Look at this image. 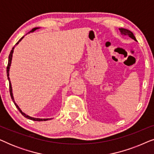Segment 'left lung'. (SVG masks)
I'll return each mask as SVG.
<instances>
[{"mask_svg": "<svg viewBox=\"0 0 154 154\" xmlns=\"http://www.w3.org/2000/svg\"><path fill=\"white\" fill-rule=\"evenodd\" d=\"M119 30H120V31H121V33L122 35H128V36L130 37V38H131L134 39V41H137V40L135 38V37H134V34L130 31L128 30V29H119Z\"/></svg>", "mask_w": 154, "mask_h": 154, "instance_id": "left-lung-1", "label": "left lung"}]
</instances>
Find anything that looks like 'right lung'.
<instances>
[{
  "label": "right lung",
  "mask_w": 154,
  "mask_h": 154,
  "mask_svg": "<svg viewBox=\"0 0 154 154\" xmlns=\"http://www.w3.org/2000/svg\"><path fill=\"white\" fill-rule=\"evenodd\" d=\"M38 27H36V28H33L32 30H31L30 32H33V31H35L36 30V29H38ZM30 32H29V33H30ZM23 38H24V36L23 37H22L20 39V41H19L17 43H16V45H17V44L20 43V42L22 41V39ZM15 45L14 46L13 48H12V50H11V52H10V54H9V58H8V66H7V75H8V81H9V88H10V96H11V98H12V101H13V102H14V105H15L16 106V107L18 109V110L20 111V112L22 113V116H24L25 117V118H26V119H30V120H32V121H48V120H50V119H35V118H32V117H31V116H27V115H26V113H23L22 111H21V109H20V107H19L17 105V104L15 102H14V98H13V95H12V86H11V83H10V78H9V71H10V64H11V62H12V53H13V51H14V47H15Z\"/></svg>",
  "instance_id": "right-lung-1"
}]
</instances>
